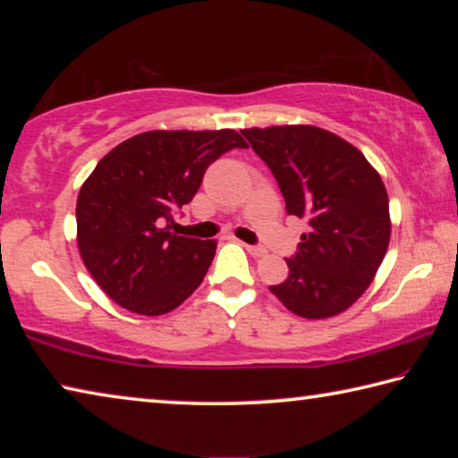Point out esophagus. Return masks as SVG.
Wrapping results in <instances>:
<instances>
[{
	"label": "esophagus",
	"instance_id": "esophagus-1",
	"mask_svg": "<svg viewBox=\"0 0 458 458\" xmlns=\"http://www.w3.org/2000/svg\"><path fill=\"white\" fill-rule=\"evenodd\" d=\"M245 250H248L253 258H262L268 253V250L262 248V245H245Z\"/></svg>",
	"mask_w": 458,
	"mask_h": 458
}]
</instances>
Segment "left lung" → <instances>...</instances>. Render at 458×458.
Here are the masks:
<instances>
[{
  "instance_id": "1",
  "label": "left lung",
  "mask_w": 458,
  "mask_h": 458,
  "mask_svg": "<svg viewBox=\"0 0 458 458\" xmlns=\"http://www.w3.org/2000/svg\"><path fill=\"white\" fill-rule=\"evenodd\" d=\"M270 167L286 213L307 221L288 278L270 286L286 309L326 319L367 291L391 237L386 190L367 157L334 132L309 124L245 129Z\"/></svg>"
}]
</instances>
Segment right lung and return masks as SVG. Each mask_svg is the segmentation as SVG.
Listing matches in <instances>:
<instances>
[{
    "label": "right lung",
    "instance_id": "right-lung-1",
    "mask_svg": "<svg viewBox=\"0 0 458 458\" xmlns=\"http://www.w3.org/2000/svg\"><path fill=\"white\" fill-rule=\"evenodd\" d=\"M245 147L231 129L149 131L100 159L77 196V245L112 301L153 318L200 286L216 243L175 235L174 215L194 199L213 161Z\"/></svg>",
    "mask_w": 458,
    "mask_h": 458
}]
</instances>
